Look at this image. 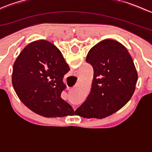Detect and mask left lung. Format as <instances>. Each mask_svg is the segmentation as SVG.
<instances>
[{
    "label": "left lung",
    "mask_w": 152,
    "mask_h": 152,
    "mask_svg": "<svg viewBox=\"0 0 152 152\" xmlns=\"http://www.w3.org/2000/svg\"><path fill=\"white\" fill-rule=\"evenodd\" d=\"M86 62L94 72L91 90L75 115L104 118L130 100L137 81V70L127 49L113 39H104L94 45Z\"/></svg>",
    "instance_id": "obj_1"
}]
</instances>
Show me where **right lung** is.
<instances>
[{
	"label": "right lung",
	"mask_w": 152,
	"mask_h": 152,
	"mask_svg": "<svg viewBox=\"0 0 152 152\" xmlns=\"http://www.w3.org/2000/svg\"><path fill=\"white\" fill-rule=\"evenodd\" d=\"M70 70L60 50L45 40L31 42L15 60L12 85L21 102L47 118L73 115L72 107L61 98L66 88L64 76Z\"/></svg>",
	"instance_id": "right-lung-1"
}]
</instances>
